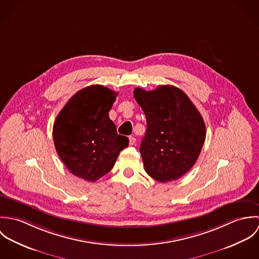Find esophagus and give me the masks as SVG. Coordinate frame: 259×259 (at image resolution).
I'll return each instance as SVG.
<instances>
[{"instance_id": "obj_1", "label": "esophagus", "mask_w": 259, "mask_h": 259, "mask_svg": "<svg viewBox=\"0 0 259 259\" xmlns=\"http://www.w3.org/2000/svg\"><path fill=\"white\" fill-rule=\"evenodd\" d=\"M128 141H130V146H134L136 144V139L134 137H130Z\"/></svg>"}]
</instances>
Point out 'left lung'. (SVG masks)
<instances>
[{"mask_svg": "<svg viewBox=\"0 0 259 259\" xmlns=\"http://www.w3.org/2000/svg\"><path fill=\"white\" fill-rule=\"evenodd\" d=\"M134 97L148 122L140 148L147 174L160 183L179 180L194 165L205 141L201 114L174 85L137 88Z\"/></svg>", "mask_w": 259, "mask_h": 259, "instance_id": "8db88e82", "label": "left lung"}]
</instances>
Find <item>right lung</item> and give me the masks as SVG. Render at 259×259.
Returning <instances> with one entry per match:
<instances>
[{
  "label": "right lung",
  "mask_w": 259,
  "mask_h": 259,
  "mask_svg": "<svg viewBox=\"0 0 259 259\" xmlns=\"http://www.w3.org/2000/svg\"><path fill=\"white\" fill-rule=\"evenodd\" d=\"M117 93L93 84L81 89L59 112L53 126L56 150L77 178L96 182L111 171L126 137L117 135L109 111Z\"/></svg>",
  "instance_id": "add662e5"
}]
</instances>
